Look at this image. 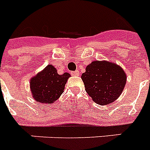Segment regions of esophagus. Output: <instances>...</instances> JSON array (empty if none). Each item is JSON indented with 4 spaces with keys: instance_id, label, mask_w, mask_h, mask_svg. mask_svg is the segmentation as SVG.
I'll return each mask as SVG.
<instances>
[{
    "instance_id": "obj_1",
    "label": "esophagus",
    "mask_w": 150,
    "mask_h": 150,
    "mask_svg": "<svg viewBox=\"0 0 150 150\" xmlns=\"http://www.w3.org/2000/svg\"><path fill=\"white\" fill-rule=\"evenodd\" d=\"M71 74L74 76H79V71H71Z\"/></svg>"
}]
</instances>
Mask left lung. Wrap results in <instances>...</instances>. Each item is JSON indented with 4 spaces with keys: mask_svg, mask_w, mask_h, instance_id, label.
Returning <instances> with one entry per match:
<instances>
[{
    "mask_svg": "<svg viewBox=\"0 0 150 150\" xmlns=\"http://www.w3.org/2000/svg\"><path fill=\"white\" fill-rule=\"evenodd\" d=\"M86 91L100 105L110 104L121 96L126 83V74L116 63L93 61L81 76Z\"/></svg>",
    "mask_w": 150,
    "mask_h": 150,
    "instance_id": "obj_1",
    "label": "left lung"
}]
</instances>
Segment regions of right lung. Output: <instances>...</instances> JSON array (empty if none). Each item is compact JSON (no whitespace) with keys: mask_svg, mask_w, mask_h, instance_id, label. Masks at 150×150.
Listing matches in <instances>:
<instances>
[{"mask_svg":"<svg viewBox=\"0 0 150 150\" xmlns=\"http://www.w3.org/2000/svg\"><path fill=\"white\" fill-rule=\"evenodd\" d=\"M71 75L68 72L58 75L57 69L48 64L37 75L31 78L30 89L36 102L42 104L54 103L64 92V86Z\"/></svg>","mask_w":150,"mask_h":150,"instance_id":"add662e5","label":"right lung"}]
</instances>
